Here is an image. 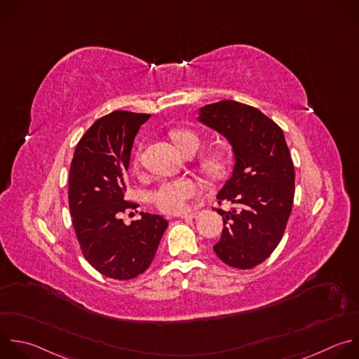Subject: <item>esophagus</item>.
I'll list each match as a JSON object with an SVG mask.
<instances>
[{
	"instance_id": "1",
	"label": "esophagus",
	"mask_w": 359,
	"mask_h": 359,
	"mask_svg": "<svg viewBox=\"0 0 359 359\" xmlns=\"http://www.w3.org/2000/svg\"><path fill=\"white\" fill-rule=\"evenodd\" d=\"M198 215V212L197 211H191V212H184V214H180L179 217L180 218H183V219H193V218H196Z\"/></svg>"
}]
</instances>
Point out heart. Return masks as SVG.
Wrapping results in <instances>:
<instances>
[{
  "label": "heart",
  "instance_id": "1",
  "mask_svg": "<svg viewBox=\"0 0 359 359\" xmlns=\"http://www.w3.org/2000/svg\"><path fill=\"white\" fill-rule=\"evenodd\" d=\"M173 141L177 148L187 156L194 155L201 147L198 134L190 130H180L173 133ZM141 162V152L134 156V165L138 168ZM200 168L214 179L221 177L226 169V158L221 152L207 154L200 159ZM200 193V187L190 179H173L162 182L152 193V203L166 214H179L187 208L189 201Z\"/></svg>",
  "mask_w": 359,
  "mask_h": 359
}]
</instances>
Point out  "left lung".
Instances as JSON below:
<instances>
[{"instance_id":"1","label":"left lung","mask_w":359,"mask_h":359,"mask_svg":"<svg viewBox=\"0 0 359 359\" xmlns=\"http://www.w3.org/2000/svg\"><path fill=\"white\" fill-rule=\"evenodd\" d=\"M200 121L228 138L235 154L232 177L218 193L222 233L214 245L228 266L251 269L279 245L294 198V166L282 128L255 107L221 100L201 108Z\"/></svg>"}]
</instances>
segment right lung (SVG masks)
<instances>
[{
  "instance_id": "right-lung-1",
  "label": "right lung",
  "mask_w": 359,
  "mask_h": 359,
  "mask_svg": "<svg viewBox=\"0 0 359 359\" xmlns=\"http://www.w3.org/2000/svg\"><path fill=\"white\" fill-rule=\"evenodd\" d=\"M149 114L112 111L79 141L69 172V208L86 261L101 275L128 280L152 264L168 219L141 212L126 225L121 215L140 204L126 200V175L140 127Z\"/></svg>"
}]
</instances>
